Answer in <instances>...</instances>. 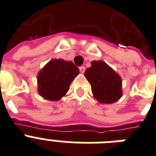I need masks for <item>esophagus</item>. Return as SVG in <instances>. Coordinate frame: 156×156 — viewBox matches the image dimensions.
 <instances>
[{"mask_svg": "<svg viewBox=\"0 0 156 156\" xmlns=\"http://www.w3.org/2000/svg\"><path fill=\"white\" fill-rule=\"evenodd\" d=\"M79 69H80V73H82V74H83V73L85 72V67H80Z\"/></svg>", "mask_w": 156, "mask_h": 156, "instance_id": "34e87169", "label": "esophagus"}]
</instances>
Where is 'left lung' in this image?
Returning <instances> with one entry per match:
<instances>
[{"mask_svg":"<svg viewBox=\"0 0 156 156\" xmlns=\"http://www.w3.org/2000/svg\"><path fill=\"white\" fill-rule=\"evenodd\" d=\"M84 76L91 84L94 97L100 103L111 104L122 97L121 77L105 62H92Z\"/></svg>","mask_w":156,"mask_h":156,"instance_id":"left-lung-1","label":"left lung"}]
</instances>
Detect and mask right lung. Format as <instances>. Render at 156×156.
<instances>
[{
  "instance_id": "right-lung-1",
  "label": "right lung",
  "mask_w": 156,
  "mask_h": 156,
  "mask_svg": "<svg viewBox=\"0 0 156 156\" xmlns=\"http://www.w3.org/2000/svg\"><path fill=\"white\" fill-rule=\"evenodd\" d=\"M78 74L79 69L72 62L52 59L37 74L38 93L44 99L58 101L67 94Z\"/></svg>"
}]
</instances>
